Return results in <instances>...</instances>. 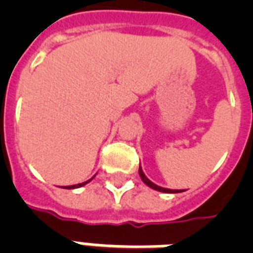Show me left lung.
<instances>
[{"mask_svg":"<svg viewBox=\"0 0 253 253\" xmlns=\"http://www.w3.org/2000/svg\"><path fill=\"white\" fill-rule=\"evenodd\" d=\"M139 176H140L142 181L147 185V186H150L151 189H154V190H158V192H162V193H181V192H184V190H181V189H167V188H163V186H159V185L154 184V182H152V181H151L150 178L146 176V174H144L142 167H139Z\"/></svg>","mask_w":253,"mask_h":253,"instance_id":"left-lung-1","label":"left lung"}]
</instances>
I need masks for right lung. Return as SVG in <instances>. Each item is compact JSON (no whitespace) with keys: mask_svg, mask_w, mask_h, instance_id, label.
<instances>
[{"mask_svg":"<svg viewBox=\"0 0 253 253\" xmlns=\"http://www.w3.org/2000/svg\"><path fill=\"white\" fill-rule=\"evenodd\" d=\"M94 177V176H93ZM93 177H91L90 180L87 181H84V182H81V184H76V185H71V186H63V189H77V188H81V186H84V185H86L87 182H90L91 180H93Z\"/></svg>","mask_w":253,"mask_h":253,"instance_id":"1","label":"right lung"}]
</instances>
